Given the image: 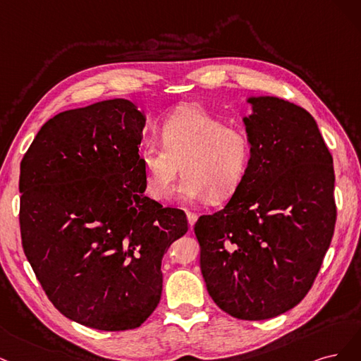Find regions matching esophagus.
<instances>
[{
	"instance_id": "1",
	"label": "esophagus",
	"mask_w": 361,
	"mask_h": 361,
	"mask_svg": "<svg viewBox=\"0 0 361 361\" xmlns=\"http://www.w3.org/2000/svg\"><path fill=\"white\" fill-rule=\"evenodd\" d=\"M185 214H188V222H189V225H190V228H192V226L195 225V222H196L197 214H196V213H192V212H188Z\"/></svg>"
}]
</instances>
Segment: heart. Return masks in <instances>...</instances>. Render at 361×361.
Masks as SVG:
<instances>
[{
	"mask_svg": "<svg viewBox=\"0 0 361 361\" xmlns=\"http://www.w3.org/2000/svg\"><path fill=\"white\" fill-rule=\"evenodd\" d=\"M160 142L139 153L148 193L157 201L169 197L180 166L183 200L222 202L237 192L250 164L247 132L228 126L197 106H180L159 127Z\"/></svg>",
	"mask_w": 361,
	"mask_h": 361,
	"instance_id": "b5f03b06",
	"label": "heart"
}]
</instances>
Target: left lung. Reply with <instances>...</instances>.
Instances as JSON below:
<instances>
[{"mask_svg":"<svg viewBox=\"0 0 361 361\" xmlns=\"http://www.w3.org/2000/svg\"><path fill=\"white\" fill-rule=\"evenodd\" d=\"M249 103L246 177L193 231L214 303L234 318L261 321L297 306L315 282L336 225L334 169L306 109L277 97Z\"/></svg>","mask_w":361,"mask_h":361,"instance_id":"left-lung-1","label":"left lung"}]
</instances>
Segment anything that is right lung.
Instances as JSON below:
<instances>
[{
  "instance_id": "1",
  "label": "right lung",
  "mask_w": 361,
  "mask_h": 361,
  "mask_svg": "<svg viewBox=\"0 0 361 361\" xmlns=\"http://www.w3.org/2000/svg\"><path fill=\"white\" fill-rule=\"evenodd\" d=\"M144 126L124 99L64 111L20 161L25 257L51 303L90 329L147 321L161 295V258L188 232L183 210L144 195Z\"/></svg>"
}]
</instances>
